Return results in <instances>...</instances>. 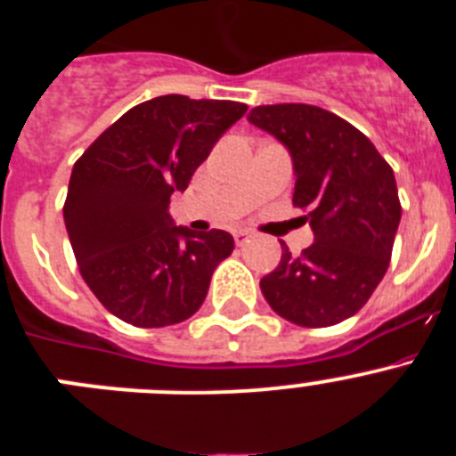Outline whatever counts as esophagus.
Returning <instances> with one entry per match:
<instances>
[{
	"label": "esophagus",
	"mask_w": 456,
	"mask_h": 456,
	"mask_svg": "<svg viewBox=\"0 0 456 456\" xmlns=\"http://www.w3.org/2000/svg\"><path fill=\"white\" fill-rule=\"evenodd\" d=\"M248 240H251V232H248V231H235V244H237V247L247 244Z\"/></svg>",
	"instance_id": "esophagus-1"
}]
</instances>
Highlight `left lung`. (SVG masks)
Here are the masks:
<instances>
[{
  "instance_id": "8db88e82",
  "label": "left lung",
  "mask_w": 456,
  "mask_h": 456,
  "mask_svg": "<svg viewBox=\"0 0 456 456\" xmlns=\"http://www.w3.org/2000/svg\"><path fill=\"white\" fill-rule=\"evenodd\" d=\"M248 123L292 157L297 208L308 209L313 244L260 281L273 313L299 326L356 315L381 283L402 219L393 168L347 120L313 104H263Z\"/></svg>"
}]
</instances>
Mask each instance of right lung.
I'll return each mask as SVG.
<instances>
[{"label": "right lung", "instance_id": "1", "mask_svg": "<svg viewBox=\"0 0 456 456\" xmlns=\"http://www.w3.org/2000/svg\"><path fill=\"white\" fill-rule=\"evenodd\" d=\"M244 114L231 100L159 95L120 116L72 167L63 221L84 281L111 315L157 329L200 308L235 240L175 225L168 208Z\"/></svg>", "mask_w": 456, "mask_h": 456}]
</instances>
